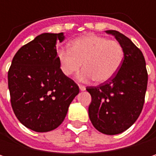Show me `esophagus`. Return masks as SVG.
<instances>
[{
  "label": "esophagus",
  "mask_w": 156,
  "mask_h": 156,
  "mask_svg": "<svg viewBox=\"0 0 156 156\" xmlns=\"http://www.w3.org/2000/svg\"><path fill=\"white\" fill-rule=\"evenodd\" d=\"M78 87H79V89H80L81 91H84V90H86V87H85L84 85H79Z\"/></svg>",
  "instance_id": "obj_1"
}]
</instances>
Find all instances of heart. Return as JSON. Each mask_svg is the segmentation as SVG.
<instances>
[{
  "label": "heart",
  "mask_w": 156,
  "mask_h": 156,
  "mask_svg": "<svg viewBox=\"0 0 156 156\" xmlns=\"http://www.w3.org/2000/svg\"><path fill=\"white\" fill-rule=\"evenodd\" d=\"M59 67L63 74L70 77L78 72L81 80L94 79L104 83L113 78L120 69L124 59V48L120 42L102 36L88 34L75 39L69 49L57 52Z\"/></svg>",
  "instance_id": "b5f03b06"
}]
</instances>
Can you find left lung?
<instances>
[{
  "mask_svg": "<svg viewBox=\"0 0 156 156\" xmlns=\"http://www.w3.org/2000/svg\"><path fill=\"white\" fill-rule=\"evenodd\" d=\"M124 48V59L116 74L97 87H87L91 95L88 115L94 127L106 135L128 129L140 115L144 103L148 74L140 49L116 30H106Z\"/></svg>",
  "mask_w": 156,
  "mask_h": 156,
  "instance_id": "left-lung-1",
  "label": "left lung"
}]
</instances>
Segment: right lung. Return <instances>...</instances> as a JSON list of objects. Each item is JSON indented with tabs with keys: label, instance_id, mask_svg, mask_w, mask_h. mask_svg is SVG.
<instances>
[{
	"label": "right lung",
	"instance_id": "add662e5",
	"mask_svg": "<svg viewBox=\"0 0 156 156\" xmlns=\"http://www.w3.org/2000/svg\"><path fill=\"white\" fill-rule=\"evenodd\" d=\"M63 33H42L20 48L8 71L11 104L16 117L36 132H48L65 119L79 93L78 86L63 74L57 41Z\"/></svg>",
	"mask_w": 156,
	"mask_h": 156
}]
</instances>
